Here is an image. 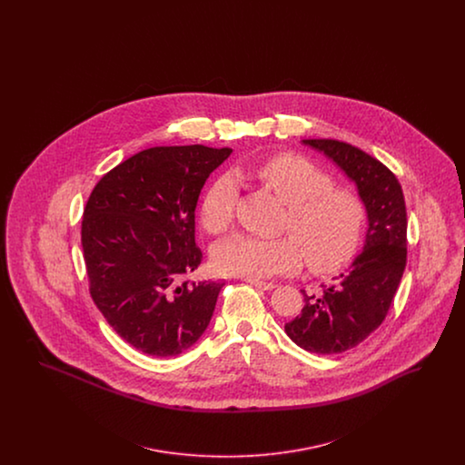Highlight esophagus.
I'll return each instance as SVG.
<instances>
[{
  "label": "esophagus",
  "mask_w": 465,
  "mask_h": 465,
  "mask_svg": "<svg viewBox=\"0 0 465 465\" xmlns=\"http://www.w3.org/2000/svg\"><path fill=\"white\" fill-rule=\"evenodd\" d=\"M243 281L252 284L254 288L263 289V291H272V289L275 288L273 282H265V281H260V279H243Z\"/></svg>",
  "instance_id": "obj_1"
}]
</instances>
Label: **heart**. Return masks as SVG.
I'll return each instance as SVG.
<instances>
[{
	"mask_svg": "<svg viewBox=\"0 0 465 465\" xmlns=\"http://www.w3.org/2000/svg\"><path fill=\"white\" fill-rule=\"evenodd\" d=\"M252 176L288 207L284 228L292 239L233 235L213 249V265L223 275L266 279L296 272L303 263L317 272L332 270L352 258L359 245L364 209L347 190H332L326 173L307 158L279 155L254 167ZM237 203V186L218 177L205 192L200 218L205 230L228 228Z\"/></svg>",
	"mask_w": 465,
	"mask_h": 465,
	"instance_id": "heart-1",
	"label": "heart"
}]
</instances>
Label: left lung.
Listing matches in <instances>:
<instances>
[{"instance_id":"1","label":"left lung","mask_w":465,"mask_h":465,"mask_svg":"<svg viewBox=\"0 0 465 465\" xmlns=\"http://www.w3.org/2000/svg\"><path fill=\"white\" fill-rule=\"evenodd\" d=\"M352 181L366 211V233L351 266L321 294H307L302 313L284 326L289 338L315 354H341L383 322L406 266V205L396 176L373 156L332 139H303Z\"/></svg>"}]
</instances>
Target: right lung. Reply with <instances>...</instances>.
<instances>
[{"label": "right lung", "mask_w": 465, "mask_h": 465, "mask_svg": "<svg viewBox=\"0 0 465 465\" xmlns=\"http://www.w3.org/2000/svg\"><path fill=\"white\" fill-rule=\"evenodd\" d=\"M232 148L158 146L101 177L82 222L90 294L111 328L155 357L188 351L205 332L223 282L184 281L202 262L195 209Z\"/></svg>", "instance_id": "obj_1"}]
</instances>
